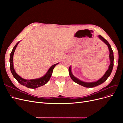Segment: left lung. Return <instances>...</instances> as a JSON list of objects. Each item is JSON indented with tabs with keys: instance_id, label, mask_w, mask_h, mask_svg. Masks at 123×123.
I'll return each mask as SVG.
<instances>
[{
	"instance_id": "1",
	"label": "left lung",
	"mask_w": 123,
	"mask_h": 123,
	"mask_svg": "<svg viewBox=\"0 0 123 123\" xmlns=\"http://www.w3.org/2000/svg\"><path fill=\"white\" fill-rule=\"evenodd\" d=\"M98 37L100 39H101L103 42L105 43L106 45L108 47V49L109 50V58H110V64L109 66V68L107 70L105 74L103 75V76L100 78L99 80H98L96 81H93V82H90V83H87V82H84V81H81L79 79H78L77 78L74 76L73 74L71 72V66L69 68V75L70 76L71 78V79L77 83V84H79L82 86H84L85 87H87V88H93V87H95L97 86H98L100 84H103L104 82L107 80V79L109 77L110 75V74L111 73V72H112L113 67V61H114V56H113V52L112 50V48L111 47V46L110 45V44L109 43L107 42V41L104 38V37L101 36V35H98Z\"/></svg>"
}]
</instances>
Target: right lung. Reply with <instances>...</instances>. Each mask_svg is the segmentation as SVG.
<instances>
[{
    "instance_id": "1",
    "label": "right lung",
    "mask_w": 123,
    "mask_h": 123,
    "mask_svg": "<svg viewBox=\"0 0 123 123\" xmlns=\"http://www.w3.org/2000/svg\"><path fill=\"white\" fill-rule=\"evenodd\" d=\"M19 42H18L13 48V49L11 52L10 54V70L12 74L14 77L15 79L21 85L25 86L29 88H32V89H35L38 87H39L40 86L45 85L47 84L48 81L50 79V77L52 74L53 70L54 68L59 63H57V64H54L48 70L46 74L43 76V77L39 78V79H33V80H25L23 78L21 77L19 75H18V74L16 73L14 69V66H13V55L14 52L15 51L16 48L18 45V44L19 43Z\"/></svg>"
}]
</instances>
